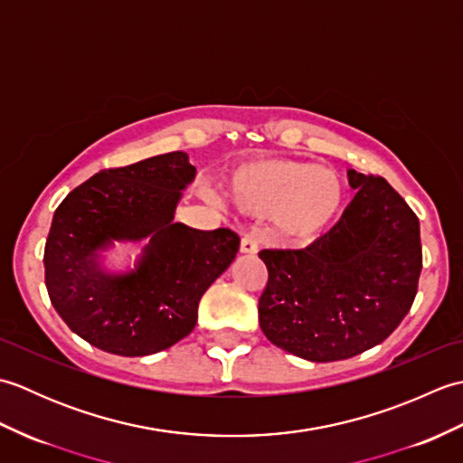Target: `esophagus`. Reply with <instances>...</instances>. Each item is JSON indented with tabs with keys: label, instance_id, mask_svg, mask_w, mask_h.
Returning <instances> with one entry per match:
<instances>
[{
	"label": "esophagus",
	"instance_id": "obj_1",
	"mask_svg": "<svg viewBox=\"0 0 463 463\" xmlns=\"http://www.w3.org/2000/svg\"><path fill=\"white\" fill-rule=\"evenodd\" d=\"M241 252L242 254H257L259 252V241L254 237H244L241 241Z\"/></svg>",
	"mask_w": 463,
	"mask_h": 463
}]
</instances>
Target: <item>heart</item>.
<instances>
[{
    "label": "heart",
    "instance_id": "b5f03b06",
    "mask_svg": "<svg viewBox=\"0 0 463 463\" xmlns=\"http://www.w3.org/2000/svg\"><path fill=\"white\" fill-rule=\"evenodd\" d=\"M224 193L234 211L270 216L274 232L298 244L330 231L346 201L336 173L298 159L244 163L224 179Z\"/></svg>",
    "mask_w": 463,
    "mask_h": 463
}]
</instances>
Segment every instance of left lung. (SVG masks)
I'll use <instances>...</instances> for the list:
<instances>
[{"label": "left lung", "instance_id": "obj_1", "mask_svg": "<svg viewBox=\"0 0 463 463\" xmlns=\"http://www.w3.org/2000/svg\"><path fill=\"white\" fill-rule=\"evenodd\" d=\"M356 189L330 232L300 250H260L269 269L259 322L274 346L336 362L386 340L421 272L420 221L386 179L348 171Z\"/></svg>", "mask_w": 463, "mask_h": 463}]
</instances>
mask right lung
<instances>
[{
	"label": "right lung",
	"instance_id": "1",
	"mask_svg": "<svg viewBox=\"0 0 463 463\" xmlns=\"http://www.w3.org/2000/svg\"><path fill=\"white\" fill-rule=\"evenodd\" d=\"M196 169L173 151L105 169L57 206L45 242V287L59 317L91 346L149 356L189 336L201 297L231 267L241 239L231 229L196 231L175 209ZM146 241L136 267L109 273L100 252Z\"/></svg>",
	"mask_w": 463,
	"mask_h": 463
}]
</instances>
